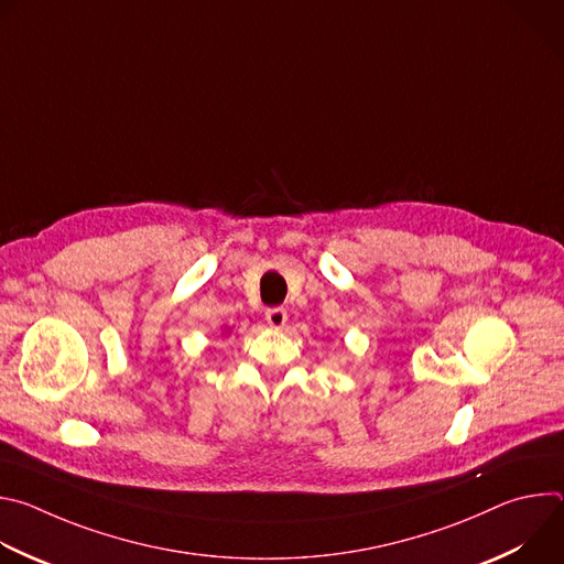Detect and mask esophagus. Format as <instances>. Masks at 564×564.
Here are the masks:
<instances>
[{
    "label": "esophagus",
    "instance_id": "obj_1",
    "mask_svg": "<svg viewBox=\"0 0 564 564\" xmlns=\"http://www.w3.org/2000/svg\"><path fill=\"white\" fill-rule=\"evenodd\" d=\"M265 321L272 328H283L288 321V310L285 307H268L265 310Z\"/></svg>",
    "mask_w": 564,
    "mask_h": 564
}]
</instances>
